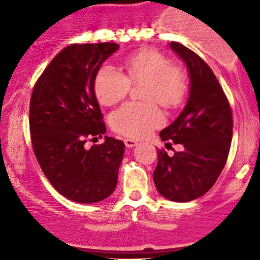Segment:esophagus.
<instances>
[{"mask_svg":"<svg viewBox=\"0 0 260 260\" xmlns=\"http://www.w3.org/2000/svg\"><path fill=\"white\" fill-rule=\"evenodd\" d=\"M124 145H125V147H128V148H132V147L137 146L138 143L136 142L135 140H131V138H125V140H124Z\"/></svg>","mask_w":260,"mask_h":260,"instance_id":"34e87169","label":"esophagus"}]
</instances>
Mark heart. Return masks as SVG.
Instances as JSON below:
<instances>
[{"label": "heart", "instance_id": "heart-1", "mask_svg": "<svg viewBox=\"0 0 260 260\" xmlns=\"http://www.w3.org/2000/svg\"><path fill=\"white\" fill-rule=\"evenodd\" d=\"M127 77L111 65H103L94 78V93L103 106H114L127 96L131 84H145V103H127L111 115V125L117 133L131 138H143L164 123V115L153 102L165 108H176L187 93V78L183 70L171 65L167 56L156 50H141L125 57Z\"/></svg>", "mask_w": 260, "mask_h": 260}]
</instances>
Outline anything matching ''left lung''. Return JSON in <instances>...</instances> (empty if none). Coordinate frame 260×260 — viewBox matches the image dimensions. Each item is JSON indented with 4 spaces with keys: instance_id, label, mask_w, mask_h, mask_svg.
<instances>
[{
    "instance_id": "obj_1",
    "label": "left lung",
    "mask_w": 260,
    "mask_h": 260,
    "mask_svg": "<svg viewBox=\"0 0 260 260\" xmlns=\"http://www.w3.org/2000/svg\"><path fill=\"white\" fill-rule=\"evenodd\" d=\"M170 48L186 64L190 93L183 111L159 137L183 149L172 156L157 151L153 181L164 198L187 203L208 192L221 174L232 145L233 115L210 67L179 43L172 41Z\"/></svg>"
}]
</instances>
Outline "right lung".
<instances>
[{
  "mask_svg": "<svg viewBox=\"0 0 260 260\" xmlns=\"http://www.w3.org/2000/svg\"><path fill=\"white\" fill-rule=\"evenodd\" d=\"M119 48L114 43L74 44L59 52L34 86L30 133L41 170L57 192L80 204L104 200L115 190L124 143L106 135L94 78Z\"/></svg>",
  "mask_w": 260,
  "mask_h": 260,
  "instance_id": "1",
  "label": "right lung"
}]
</instances>
